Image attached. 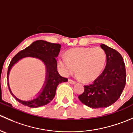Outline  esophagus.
<instances>
[{"label": "esophagus", "instance_id": "1", "mask_svg": "<svg viewBox=\"0 0 133 133\" xmlns=\"http://www.w3.org/2000/svg\"><path fill=\"white\" fill-rule=\"evenodd\" d=\"M68 83H69L70 84H76V82L74 81H72V80H71V79H69V80H68Z\"/></svg>", "mask_w": 133, "mask_h": 133}]
</instances>
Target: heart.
<instances>
[{"label":"heart","mask_w":133,"mask_h":133,"mask_svg":"<svg viewBox=\"0 0 133 133\" xmlns=\"http://www.w3.org/2000/svg\"><path fill=\"white\" fill-rule=\"evenodd\" d=\"M106 61V53L100 47H77L68 50L66 57L57 61L59 70L64 77L75 72L84 82H90L99 75Z\"/></svg>","instance_id":"1"}]
</instances>
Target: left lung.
<instances>
[{
  "mask_svg": "<svg viewBox=\"0 0 133 133\" xmlns=\"http://www.w3.org/2000/svg\"><path fill=\"white\" fill-rule=\"evenodd\" d=\"M101 47L106 53V67L94 83L84 86V92L79 96L82 103L92 108H106L115 103L126 83L125 64L120 53L104 44Z\"/></svg>",
  "mask_w": 133,
  "mask_h": 133,
  "instance_id": "left-lung-1",
  "label": "left lung"
}]
</instances>
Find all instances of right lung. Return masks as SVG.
Wrapping results in <instances>:
<instances>
[{
	"mask_svg": "<svg viewBox=\"0 0 133 133\" xmlns=\"http://www.w3.org/2000/svg\"><path fill=\"white\" fill-rule=\"evenodd\" d=\"M61 45L44 40H37L31 43L25 49L16 54L11 61L8 70V84L10 93L20 103L31 108H38L49 104L56 95L59 84L68 81L66 78L63 77L57 72V57ZM26 57H32L40 60L46 67V79L42 89L33 98L29 100H22L16 97L10 90L9 83V73L15 64Z\"/></svg>",
	"mask_w": 133,
	"mask_h": 133,
	"instance_id": "obj_1",
	"label": "right lung"
}]
</instances>
